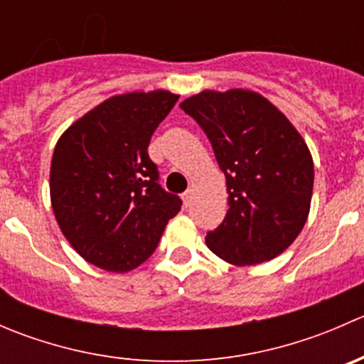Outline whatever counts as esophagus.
<instances>
[{"label":"esophagus","mask_w":364,"mask_h":364,"mask_svg":"<svg viewBox=\"0 0 364 364\" xmlns=\"http://www.w3.org/2000/svg\"><path fill=\"white\" fill-rule=\"evenodd\" d=\"M181 199H183V204L190 205V200H192V192H190V190H188V192H185L181 196Z\"/></svg>","instance_id":"esophagus-1"}]
</instances>
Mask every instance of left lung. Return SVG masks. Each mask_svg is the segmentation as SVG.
Wrapping results in <instances>:
<instances>
[{
  "instance_id": "1",
  "label": "left lung",
  "mask_w": 364,
  "mask_h": 364,
  "mask_svg": "<svg viewBox=\"0 0 364 364\" xmlns=\"http://www.w3.org/2000/svg\"><path fill=\"white\" fill-rule=\"evenodd\" d=\"M179 107L203 127L225 174L229 211L205 236L232 266H255L287 250L306 223L314 160L284 112L252 90H203Z\"/></svg>"
}]
</instances>
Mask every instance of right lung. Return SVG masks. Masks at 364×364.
<instances>
[{"instance_id": "add662e5", "label": "right lung", "mask_w": 364, "mask_h": 364, "mask_svg": "<svg viewBox=\"0 0 364 364\" xmlns=\"http://www.w3.org/2000/svg\"><path fill=\"white\" fill-rule=\"evenodd\" d=\"M179 95H114L73 121L50 160V205L61 232L86 262L128 273L159 247L181 199L159 185L153 132Z\"/></svg>"}]
</instances>
